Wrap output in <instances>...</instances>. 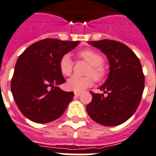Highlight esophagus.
Segmentation results:
<instances>
[{"label":"esophagus","mask_w":156,"mask_h":156,"mask_svg":"<svg viewBox=\"0 0 156 156\" xmlns=\"http://www.w3.org/2000/svg\"><path fill=\"white\" fill-rule=\"evenodd\" d=\"M74 96H75V97H80V96H81V93L75 92V93H74Z\"/></svg>","instance_id":"esophagus-1"}]
</instances>
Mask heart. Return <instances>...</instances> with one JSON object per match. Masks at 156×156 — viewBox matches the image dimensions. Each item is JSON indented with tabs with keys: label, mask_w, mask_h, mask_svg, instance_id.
<instances>
[{
	"label": "heart",
	"mask_w": 156,
	"mask_h": 156,
	"mask_svg": "<svg viewBox=\"0 0 156 156\" xmlns=\"http://www.w3.org/2000/svg\"><path fill=\"white\" fill-rule=\"evenodd\" d=\"M79 59H82L89 64L86 74L88 76L79 77L73 76L67 81V87L74 92H82L87 88L92 86L93 78L97 82L105 79L108 74V70L103 64L104 58L99 52L92 49H85L80 51L78 53ZM60 72L65 76H70L73 71L74 62L70 59V55H63L59 62ZM93 76L94 78L91 77Z\"/></svg>",
	"instance_id": "obj_1"
}]
</instances>
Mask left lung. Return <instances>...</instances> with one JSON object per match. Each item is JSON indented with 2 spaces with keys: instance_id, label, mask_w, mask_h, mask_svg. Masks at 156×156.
<instances>
[{
  "instance_id": "left-lung-1",
  "label": "left lung",
  "mask_w": 156,
  "mask_h": 156,
  "mask_svg": "<svg viewBox=\"0 0 156 156\" xmlns=\"http://www.w3.org/2000/svg\"><path fill=\"white\" fill-rule=\"evenodd\" d=\"M107 55L110 73L101 86L104 94H92L86 111L93 121L106 126H115L127 121L137 109L144 88L141 63L128 46L117 41L104 39L89 41Z\"/></svg>"
}]
</instances>
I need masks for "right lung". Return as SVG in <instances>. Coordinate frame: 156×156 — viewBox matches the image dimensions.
Listing matches in <instances>:
<instances>
[{"instance_id": "obj_1", "label": "right lung", "mask_w": 156, "mask_h": 156, "mask_svg": "<svg viewBox=\"0 0 156 156\" xmlns=\"http://www.w3.org/2000/svg\"><path fill=\"white\" fill-rule=\"evenodd\" d=\"M79 41L45 38L34 43L20 55L11 90L21 113L31 121L47 123L59 119L74 97L58 86L64 83L60 58Z\"/></svg>"}]
</instances>
